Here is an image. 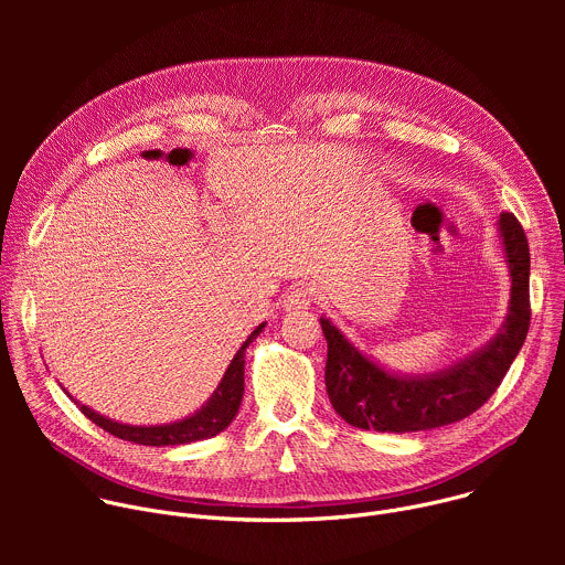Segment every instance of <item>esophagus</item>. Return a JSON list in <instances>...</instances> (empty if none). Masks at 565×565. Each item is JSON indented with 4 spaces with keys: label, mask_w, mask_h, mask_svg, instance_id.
I'll list each match as a JSON object with an SVG mask.
<instances>
[{
    "label": "esophagus",
    "mask_w": 565,
    "mask_h": 565,
    "mask_svg": "<svg viewBox=\"0 0 565 565\" xmlns=\"http://www.w3.org/2000/svg\"><path fill=\"white\" fill-rule=\"evenodd\" d=\"M315 290L308 284H299L295 288H290L284 297V308L286 310H297V308H308L312 303Z\"/></svg>",
    "instance_id": "esophagus-1"
}]
</instances>
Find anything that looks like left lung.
I'll return each instance as SVG.
<instances>
[{
	"label": "left lung",
	"mask_w": 565,
	"mask_h": 565,
	"mask_svg": "<svg viewBox=\"0 0 565 565\" xmlns=\"http://www.w3.org/2000/svg\"><path fill=\"white\" fill-rule=\"evenodd\" d=\"M501 236L512 277L510 315L503 331L467 360L425 377H397L366 360L329 319L321 317L327 391L333 409L353 427L407 434L458 423L494 395L530 329V248L519 218L501 214Z\"/></svg>",
	"instance_id": "obj_1"
}]
</instances>
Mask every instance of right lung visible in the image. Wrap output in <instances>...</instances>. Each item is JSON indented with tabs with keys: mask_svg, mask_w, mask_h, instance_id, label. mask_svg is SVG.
Wrapping results in <instances>:
<instances>
[{
	"mask_svg": "<svg viewBox=\"0 0 565 565\" xmlns=\"http://www.w3.org/2000/svg\"><path fill=\"white\" fill-rule=\"evenodd\" d=\"M262 329H264V324H259L250 333V338L244 344H241V349L236 351L234 360L230 362L218 388L214 391V395L210 397L207 405L201 412H196L194 416H190L181 423L160 425V427H134V425L114 423V420L92 412L89 407L79 405V402H75V405L92 423H96L98 427H103L111 436L129 440V443L147 445V447L188 445V443H196V440H203V438H212L218 431H223L238 412L241 397H244V358H246V349L253 344V340H257Z\"/></svg>",
	"mask_w": 565,
	"mask_h": 565,
	"instance_id": "1",
	"label": "right lung"
}]
</instances>
